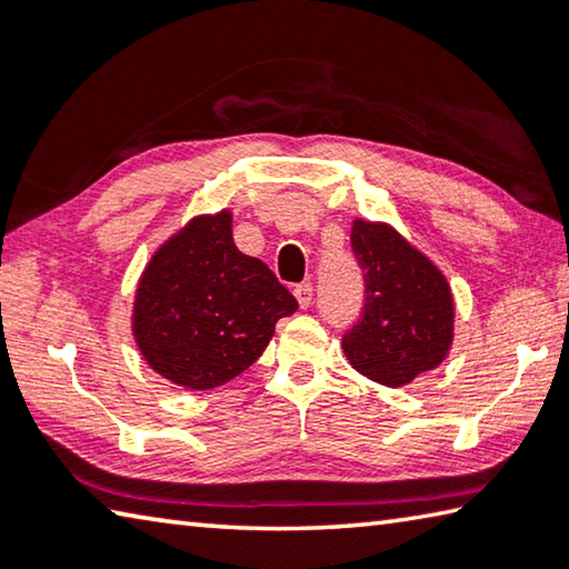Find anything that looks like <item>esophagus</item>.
Here are the masks:
<instances>
[{"mask_svg":"<svg viewBox=\"0 0 569 569\" xmlns=\"http://www.w3.org/2000/svg\"><path fill=\"white\" fill-rule=\"evenodd\" d=\"M293 296H296L298 306L308 308V306H311V298H313V286H311V283H298V286L293 288Z\"/></svg>","mask_w":569,"mask_h":569,"instance_id":"1","label":"esophagus"}]
</instances>
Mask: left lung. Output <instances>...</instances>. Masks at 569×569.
<instances>
[{
  "mask_svg": "<svg viewBox=\"0 0 569 569\" xmlns=\"http://www.w3.org/2000/svg\"><path fill=\"white\" fill-rule=\"evenodd\" d=\"M351 248L366 281L359 323L343 336L356 371L403 387L447 359L455 341V296L447 276L389 223L356 218Z\"/></svg>",
  "mask_w": 569,
  "mask_h": 569,
  "instance_id": "1",
  "label": "left lung"
}]
</instances>
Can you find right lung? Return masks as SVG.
Wrapping results in <instances>:
<instances>
[{"label":"right lung","instance_id":"add662e5","mask_svg":"<svg viewBox=\"0 0 569 569\" xmlns=\"http://www.w3.org/2000/svg\"><path fill=\"white\" fill-rule=\"evenodd\" d=\"M296 308L271 268L236 248L223 208L190 218L152 253L134 288L132 336L162 379L208 391L243 373Z\"/></svg>","mask_w":569,"mask_h":569}]
</instances>
